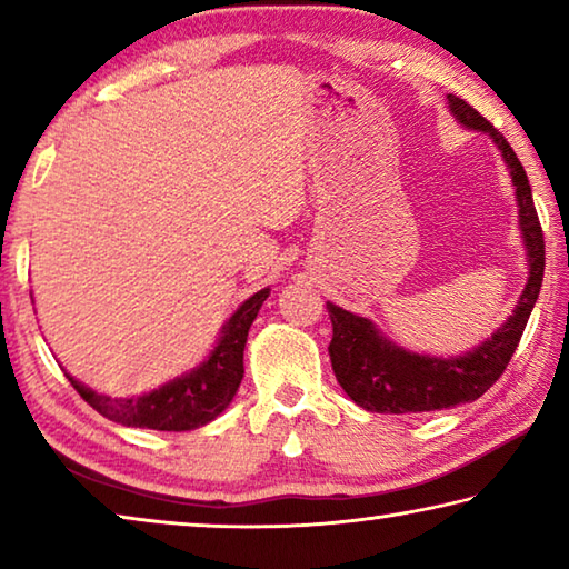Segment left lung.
<instances>
[{
  "mask_svg": "<svg viewBox=\"0 0 569 569\" xmlns=\"http://www.w3.org/2000/svg\"><path fill=\"white\" fill-rule=\"evenodd\" d=\"M449 110L469 130L487 132L512 176L519 206V228H522L529 278L515 311L505 326L492 333L475 351L465 356H423L401 349L377 331L369 319L343 311V308L326 303L333 323V339L329 343V356L336 379L341 389L366 411L379 413H419L441 411L457 403H469L479 399L492 383L502 377L509 359L515 356L519 339H522L529 313L537 303L539 286L545 276V236L539 226L532 188L527 172L515 150L505 140L492 122L467 104L457 94H447Z\"/></svg>",
  "mask_w": 569,
  "mask_h": 569,
  "instance_id": "left-lung-1",
  "label": "left lung"
}]
</instances>
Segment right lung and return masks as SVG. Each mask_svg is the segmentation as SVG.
I'll use <instances>...</instances> for the list:
<instances>
[{"mask_svg": "<svg viewBox=\"0 0 569 569\" xmlns=\"http://www.w3.org/2000/svg\"><path fill=\"white\" fill-rule=\"evenodd\" d=\"M268 293L271 291L263 288L238 306V311L226 321L218 346L198 369H192L186 377L172 379L156 391L142 393V397L110 399L104 393L88 389L70 373H64V377L94 411H100L110 421L124 423V427L158 431H190L203 427L218 413H223L236 397L240 379H243L248 329L256 321Z\"/></svg>", "mask_w": 569, "mask_h": 569, "instance_id": "right-lung-1", "label": "right lung"}]
</instances>
